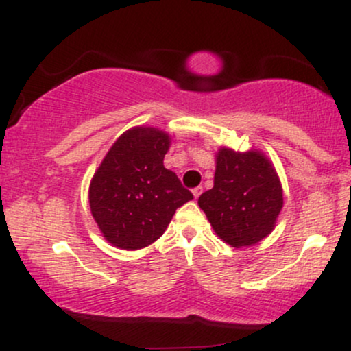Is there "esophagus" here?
<instances>
[{"mask_svg": "<svg viewBox=\"0 0 351 351\" xmlns=\"http://www.w3.org/2000/svg\"><path fill=\"white\" fill-rule=\"evenodd\" d=\"M201 193H203V186H196V188H193V196H195L196 199L199 198Z\"/></svg>", "mask_w": 351, "mask_h": 351, "instance_id": "1", "label": "esophagus"}]
</instances>
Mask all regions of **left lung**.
Wrapping results in <instances>:
<instances>
[{
	"mask_svg": "<svg viewBox=\"0 0 351 351\" xmlns=\"http://www.w3.org/2000/svg\"><path fill=\"white\" fill-rule=\"evenodd\" d=\"M198 204L224 243L244 247L271 234L284 198L277 173L263 153L221 148L215 186L199 196Z\"/></svg>",
	"mask_w": 351,
	"mask_h": 351,
	"instance_id": "obj_1",
	"label": "left lung"
}]
</instances>
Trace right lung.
<instances>
[{"label": "right lung", "mask_w": 351, "mask_h": 351, "mask_svg": "<svg viewBox=\"0 0 351 351\" xmlns=\"http://www.w3.org/2000/svg\"><path fill=\"white\" fill-rule=\"evenodd\" d=\"M170 136L152 127L125 132L100 163L88 189L95 223L110 244L147 247L163 234L173 215L193 195L163 167Z\"/></svg>", "instance_id": "obj_1"}]
</instances>
